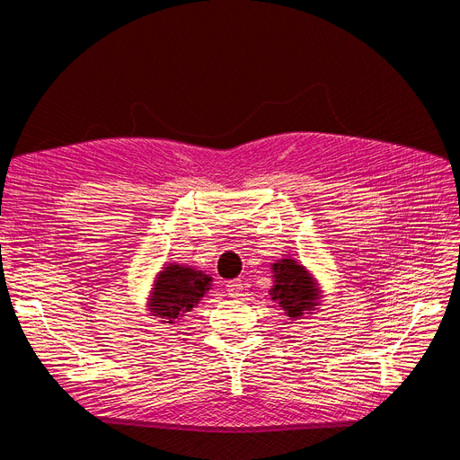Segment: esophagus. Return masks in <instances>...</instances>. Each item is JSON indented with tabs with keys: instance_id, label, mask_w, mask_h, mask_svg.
<instances>
[{
	"instance_id": "34e87169",
	"label": "esophagus",
	"mask_w": 460,
	"mask_h": 460,
	"mask_svg": "<svg viewBox=\"0 0 460 460\" xmlns=\"http://www.w3.org/2000/svg\"><path fill=\"white\" fill-rule=\"evenodd\" d=\"M226 288H227L229 296H240V293L244 291V283H243V279H233V281H227Z\"/></svg>"
}]
</instances>
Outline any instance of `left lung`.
I'll return each mask as SVG.
<instances>
[{"label": "left lung", "instance_id": "left-lung-1", "mask_svg": "<svg viewBox=\"0 0 460 460\" xmlns=\"http://www.w3.org/2000/svg\"><path fill=\"white\" fill-rule=\"evenodd\" d=\"M274 287L270 291L272 300H278L279 307L288 317H300L304 311L317 305V288L307 270L293 259H281L272 264Z\"/></svg>", "mask_w": 460, "mask_h": 460}]
</instances>
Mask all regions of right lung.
<instances>
[{"label": "right lung", "mask_w": 460, "mask_h": 460, "mask_svg": "<svg viewBox=\"0 0 460 460\" xmlns=\"http://www.w3.org/2000/svg\"><path fill=\"white\" fill-rule=\"evenodd\" d=\"M210 278L199 270L169 264L165 267L155 283V291L151 298V311L155 317H160L162 323L175 324L184 313L191 311L205 293L210 288Z\"/></svg>", "instance_id": "add662e5"}]
</instances>
